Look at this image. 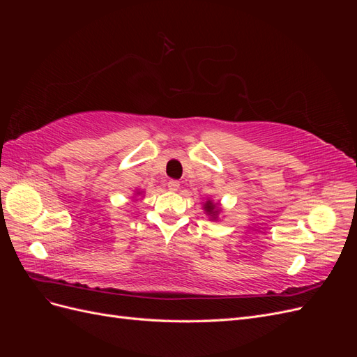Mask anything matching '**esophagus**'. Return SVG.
I'll return each mask as SVG.
<instances>
[{
    "label": "esophagus",
    "mask_w": 357,
    "mask_h": 357,
    "mask_svg": "<svg viewBox=\"0 0 357 357\" xmlns=\"http://www.w3.org/2000/svg\"><path fill=\"white\" fill-rule=\"evenodd\" d=\"M178 188H180V181L178 180H169L168 181V189L169 190L176 192V190H178Z\"/></svg>",
    "instance_id": "34e87169"
}]
</instances>
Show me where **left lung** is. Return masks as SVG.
<instances>
[{"label": "left lung", "instance_id": "8db88e82", "mask_svg": "<svg viewBox=\"0 0 357 357\" xmlns=\"http://www.w3.org/2000/svg\"><path fill=\"white\" fill-rule=\"evenodd\" d=\"M205 210H207V213L208 214H211L213 215V219H215V215H218V208H215V205H213V202L211 201H208L207 204H205Z\"/></svg>", "mask_w": 357, "mask_h": 357}]
</instances>
